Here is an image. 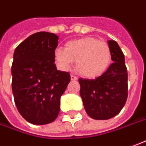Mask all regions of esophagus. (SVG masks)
Here are the masks:
<instances>
[{
	"label": "esophagus",
	"mask_w": 146,
	"mask_h": 146,
	"mask_svg": "<svg viewBox=\"0 0 146 146\" xmlns=\"http://www.w3.org/2000/svg\"><path fill=\"white\" fill-rule=\"evenodd\" d=\"M71 79L72 80V81H75V80H77L78 79V78L75 76V75H71Z\"/></svg>",
	"instance_id": "34e87169"
}]
</instances>
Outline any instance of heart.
<instances>
[{
	"label": "heart",
	"mask_w": 146,
	"mask_h": 146,
	"mask_svg": "<svg viewBox=\"0 0 146 146\" xmlns=\"http://www.w3.org/2000/svg\"><path fill=\"white\" fill-rule=\"evenodd\" d=\"M55 59L63 70L76 62V70L86 78H96L105 73L112 62V52L106 42L86 37L68 41L64 50L57 48Z\"/></svg>",
	"instance_id": "1"
}]
</instances>
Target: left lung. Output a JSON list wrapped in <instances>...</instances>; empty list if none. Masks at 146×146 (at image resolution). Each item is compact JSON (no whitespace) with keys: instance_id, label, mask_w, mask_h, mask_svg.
Wrapping results in <instances>:
<instances>
[{"instance_id":"8db88e82","label":"left lung","mask_w":146,"mask_h":146,"mask_svg":"<svg viewBox=\"0 0 146 146\" xmlns=\"http://www.w3.org/2000/svg\"><path fill=\"white\" fill-rule=\"evenodd\" d=\"M112 60L105 73L95 79H80V96L86 113L96 120L116 116L128 97V73L125 56L116 41H108Z\"/></svg>"}]
</instances>
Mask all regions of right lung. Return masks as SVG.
<instances>
[{"mask_svg":"<svg viewBox=\"0 0 146 146\" xmlns=\"http://www.w3.org/2000/svg\"><path fill=\"white\" fill-rule=\"evenodd\" d=\"M58 40L54 33H34L14 52V102L21 116L34 125H45L56 120L60 97L71 80L69 72L58 71L54 63Z\"/></svg>","mask_w":146,"mask_h":146,"instance_id":"right-lung-1","label":"right lung"}]
</instances>
